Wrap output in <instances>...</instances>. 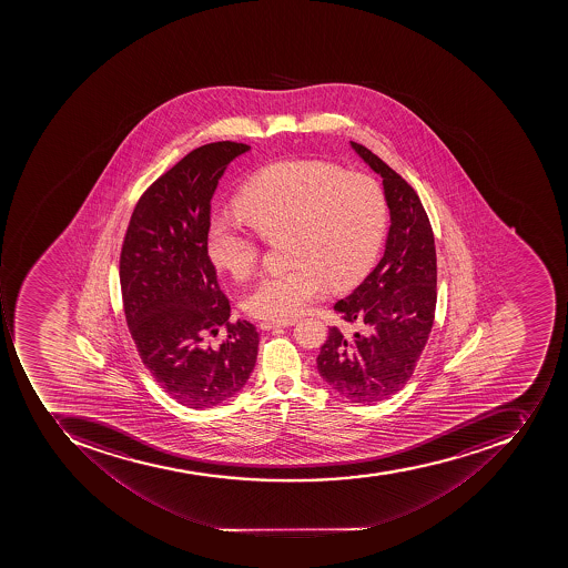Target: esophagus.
<instances>
[{
    "label": "esophagus",
    "mask_w": 568,
    "mask_h": 568,
    "mask_svg": "<svg viewBox=\"0 0 568 568\" xmlns=\"http://www.w3.org/2000/svg\"><path fill=\"white\" fill-rule=\"evenodd\" d=\"M295 322H261V331H275V328H284V326L293 325Z\"/></svg>",
    "instance_id": "obj_1"
}]
</instances>
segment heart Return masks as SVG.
Here are the masks:
<instances>
[{
    "label": "heart",
    "instance_id": "b5f03b06",
    "mask_svg": "<svg viewBox=\"0 0 568 568\" xmlns=\"http://www.w3.org/2000/svg\"><path fill=\"white\" fill-rule=\"evenodd\" d=\"M240 220H211L206 252L216 268L236 281L251 277L260 240L286 234V272L266 275L245 296L246 313L290 320L304 313L325 286H352L369 270L384 236L387 206L375 179L322 160L273 163L237 193Z\"/></svg>",
    "mask_w": 568,
    "mask_h": 568
}]
</instances>
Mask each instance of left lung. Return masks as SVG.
<instances>
[{
	"label": "left lung",
	"instance_id": "1",
	"mask_svg": "<svg viewBox=\"0 0 568 568\" xmlns=\"http://www.w3.org/2000/svg\"><path fill=\"white\" fill-rule=\"evenodd\" d=\"M349 143L382 175L390 227L381 263L334 305L355 332L331 326L316 362L332 389L371 405L405 387L428 343L437 305V254L416 190L369 149Z\"/></svg>",
	"mask_w": 568,
	"mask_h": 568
}]
</instances>
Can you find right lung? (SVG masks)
<instances>
[{"label": "right lung", "instance_id": "obj_1", "mask_svg": "<svg viewBox=\"0 0 568 568\" xmlns=\"http://www.w3.org/2000/svg\"><path fill=\"white\" fill-rule=\"evenodd\" d=\"M251 145L215 142L175 163L143 192L121 251L125 322L143 366L187 408L233 398L248 381L260 334L229 322L231 305L206 252L211 199L234 158ZM226 339L213 345L219 326Z\"/></svg>", "mask_w": 568, "mask_h": 568}]
</instances>
